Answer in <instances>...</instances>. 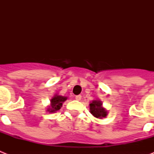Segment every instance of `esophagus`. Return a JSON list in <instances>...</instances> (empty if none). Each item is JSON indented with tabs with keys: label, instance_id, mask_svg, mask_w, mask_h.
I'll use <instances>...</instances> for the list:
<instances>
[{
	"label": "esophagus",
	"instance_id": "esophagus-1",
	"mask_svg": "<svg viewBox=\"0 0 154 154\" xmlns=\"http://www.w3.org/2000/svg\"><path fill=\"white\" fill-rule=\"evenodd\" d=\"M82 99V96L81 95H78V96H75V99L76 100H78V101H80Z\"/></svg>",
	"mask_w": 154,
	"mask_h": 154
}]
</instances>
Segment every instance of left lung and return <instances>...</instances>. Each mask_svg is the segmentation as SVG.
<instances>
[{
	"mask_svg": "<svg viewBox=\"0 0 154 154\" xmlns=\"http://www.w3.org/2000/svg\"><path fill=\"white\" fill-rule=\"evenodd\" d=\"M89 112L94 117L97 119H103L108 115V110L103 106V102L98 99H95L90 102Z\"/></svg>",
	"mask_w": 154,
	"mask_h": 154,
	"instance_id": "left-lung-1",
	"label": "left lung"
}]
</instances>
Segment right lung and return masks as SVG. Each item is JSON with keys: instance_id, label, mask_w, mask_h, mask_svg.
Here are the masks:
<instances>
[{"instance_id": "right-lung-1", "label": "right lung", "mask_w": 154, "mask_h": 154, "mask_svg": "<svg viewBox=\"0 0 154 154\" xmlns=\"http://www.w3.org/2000/svg\"><path fill=\"white\" fill-rule=\"evenodd\" d=\"M68 99V97L66 96H61V95H58V94H55V96H53L51 99V103L48 106L47 108V112H55L56 111L59 110L61 109V107L62 106V104L65 101H66Z\"/></svg>"}]
</instances>
